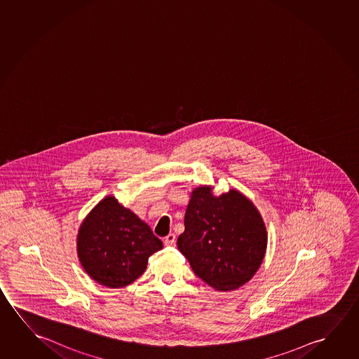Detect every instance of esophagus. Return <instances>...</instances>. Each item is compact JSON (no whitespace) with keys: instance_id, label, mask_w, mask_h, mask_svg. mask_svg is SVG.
I'll list each match as a JSON object with an SVG mask.
<instances>
[{"instance_id":"34e87169","label":"esophagus","mask_w":359,"mask_h":359,"mask_svg":"<svg viewBox=\"0 0 359 359\" xmlns=\"http://www.w3.org/2000/svg\"><path fill=\"white\" fill-rule=\"evenodd\" d=\"M177 243V236L174 233H169L165 238H164V243L166 246H174Z\"/></svg>"}]
</instances>
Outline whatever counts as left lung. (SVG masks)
Wrapping results in <instances>:
<instances>
[{
	"label": "left lung",
	"instance_id": "8db88e82",
	"mask_svg": "<svg viewBox=\"0 0 359 359\" xmlns=\"http://www.w3.org/2000/svg\"><path fill=\"white\" fill-rule=\"evenodd\" d=\"M177 248L194 273L217 291H231L251 280L265 256L267 232L254 204L236 190L212 196L195 189Z\"/></svg>",
	"mask_w": 359,
	"mask_h": 359
}]
</instances>
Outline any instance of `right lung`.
Masks as SVG:
<instances>
[{
    "mask_svg": "<svg viewBox=\"0 0 359 359\" xmlns=\"http://www.w3.org/2000/svg\"><path fill=\"white\" fill-rule=\"evenodd\" d=\"M78 257L86 272L103 286H128L142 276L150 255L163 248L150 227L108 196L84 220L78 233Z\"/></svg>",
    "mask_w": 359,
    "mask_h": 359,
    "instance_id": "add662e5",
    "label": "right lung"
}]
</instances>
